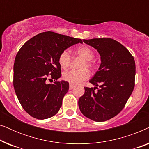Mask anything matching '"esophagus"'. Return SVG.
Masks as SVG:
<instances>
[{
  "label": "esophagus",
  "instance_id": "34e87169",
  "mask_svg": "<svg viewBox=\"0 0 149 149\" xmlns=\"http://www.w3.org/2000/svg\"><path fill=\"white\" fill-rule=\"evenodd\" d=\"M75 86L74 85H72V84H70V85H69V89H73L74 88Z\"/></svg>",
  "mask_w": 149,
  "mask_h": 149
}]
</instances>
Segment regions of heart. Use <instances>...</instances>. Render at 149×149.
Listing matches in <instances>:
<instances>
[{
	"instance_id": "heart-1",
	"label": "heart",
	"mask_w": 149,
	"mask_h": 149,
	"mask_svg": "<svg viewBox=\"0 0 149 149\" xmlns=\"http://www.w3.org/2000/svg\"><path fill=\"white\" fill-rule=\"evenodd\" d=\"M75 55L84 60V62L81 64L80 70H68L62 74V79L71 84H79L82 81L89 78V71L85 68H92L93 64L91 60H93L94 54L91 48L87 46H82L75 50ZM71 57L68 51H64L61 53L58 58V62L60 67L66 69L70 64Z\"/></svg>"
}]
</instances>
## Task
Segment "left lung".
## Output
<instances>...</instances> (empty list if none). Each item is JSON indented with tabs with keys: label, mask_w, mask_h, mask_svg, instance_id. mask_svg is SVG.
<instances>
[{
	"label": "left lung",
	"mask_w": 149,
	"mask_h": 149,
	"mask_svg": "<svg viewBox=\"0 0 149 149\" xmlns=\"http://www.w3.org/2000/svg\"><path fill=\"white\" fill-rule=\"evenodd\" d=\"M100 56L98 70L89 81L96 88L85 87L79 100V107L85 117L94 121H107L118 115L125 107L134 88L136 64L129 51L112 38L83 39Z\"/></svg>",
	"instance_id": "8db88e82"
}]
</instances>
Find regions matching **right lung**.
<instances>
[{"label":"right lung","mask_w":149,"mask_h":149,"mask_svg":"<svg viewBox=\"0 0 149 149\" xmlns=\"http://www.w3.org/2000/svg\"><path fill=\"white\" fill-rule=\"evenodd\" d=\"M82 40L54 32H45L28 40L16 55L13 66V87L18 100L30 116L45 119L60 110L68 92L67 81L47 84L48 77L62 76L58 58L61 53Z\"/></svg>","instance_id":"right-lung-1"}]
</instances>
